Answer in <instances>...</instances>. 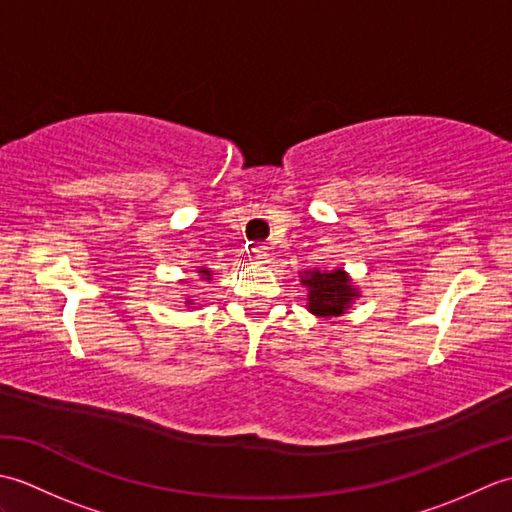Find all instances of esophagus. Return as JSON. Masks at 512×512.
Returning <instances> with one entry per match:
<instances>
[{"mask_svg":"<svg viewBox=\"0 0 512 512\" xmlns=\"http://www.w3.org/2000/svg\"><path fill=\"white\" fill-rule=\"evenodd\" d=\"M253 253H255L257 259H262V262H268V259H270V250L266 246H255Z\"/></svg>","mask_w":512,"mask_h":512,"instance_id":"1","label":"esophagus"}]
</instances>
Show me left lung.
<instances>
[{
	"instance_id": "8db88e82",
	"label": "left lung",
	"mask_w": 512,
	"mask_h": 512,
	"mask_svg": "<svg viewBox=\"0 0 512 512\" xmlns=\"http://www.w3.org/2000/svg\"><path fill=\"white\" fill-rule=\"evenodd\" d=\"M301 286L306 288V308L319 319L341 317L361 297V290L354 286L352 277L343 268L319 270L310 268L299 275Z\"/></svg>"
}]
</instances>
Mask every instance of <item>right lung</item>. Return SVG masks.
I'll return each mask as SVG.
<instances>
[{
	"mask_svg": "<svg viewBox=\"0 0 512 512\" xmlns=\"http://www.w3.org/2000/svg\"><path fill=\"white\" fill-rule=\"evenodd\" d=\"M195 270H198V277L202 279V281H211L213 279V270L211 268H204V266H198V268H195ZM180 284H187V281H180ZM184 306H187V308H195V301L191 299V297H184Z\"/></svg>",
	"mask_w": 512,
	"mask_h": 512,
	"instance_id": "obj_1",
	"label": "right lung"
}]
</instances>
